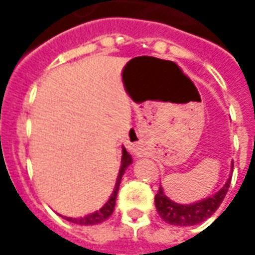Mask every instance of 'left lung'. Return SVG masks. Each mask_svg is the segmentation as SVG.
<instances>
[{"label": "left lung", "mask_w": 255, "mask_h": 255, "mask_svg": "<svg viewBox=\"0 0 255 255\" xmlns=\"http://www.w3.org/2000/svg\"><path fill=\"white\" fill-rule=\"evenodd\" d=\"M231 168H234V164ZM230 184L231 177L228 179V182L225 183L224 187L217 194H214L213 197L205 198L202 201L191 203V205H180V203L173 202L166 197L164 190L160 187L154 198L155 208L161 219L168 224L180 225V227L199 224L201 221L209 219L219 209L220 203L223 202V199L227 195Z\"/></svg>", "instance_id": "obj_1"}]
</instances>
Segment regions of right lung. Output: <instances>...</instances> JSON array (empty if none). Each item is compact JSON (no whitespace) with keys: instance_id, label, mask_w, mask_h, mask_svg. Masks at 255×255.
<instances>
[{"instance_id":"right-lung-1","label":"right lung","mask_w":255,"mask_h":255,"mask_svg":"<svg viewBox=\"0 0 255 255\" xmlns=\"http://www.w3.org/2000/svg\"><path fill=\"white\" fill-rule=\"evenodd\" d=\"M132 162V158L131 155L128 154V151L126 149H123V157H122V166H120V171H119V176H117V182L116 186H115V190H113V194L112 197L109 198V201L100 209L97 210L94 213L87 214L84 217H80V219H71V217H64L67 219L68 221L71 223H75V224H80V225H94L98 224V223H102L105 221L115 210V205H116V198H117V192H119V186L122 183V177L124 175V172L127 169V166Z\"/></svg>"}]
</instances>
